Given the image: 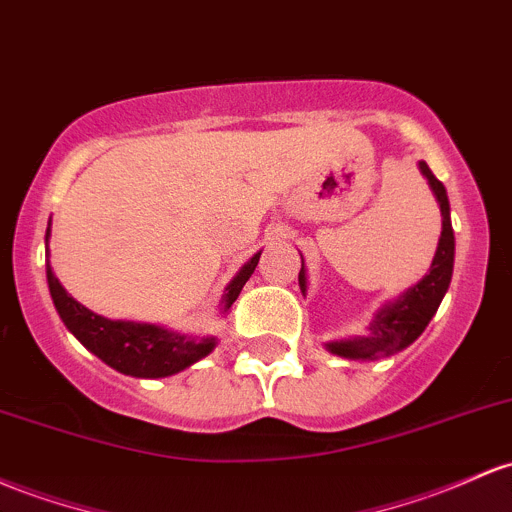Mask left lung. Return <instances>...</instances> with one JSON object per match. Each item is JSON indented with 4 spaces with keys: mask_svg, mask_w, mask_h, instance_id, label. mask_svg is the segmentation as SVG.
<instances>
[{
    "mask_svg": "<svg viewBox=\"0 0 512 512\" xmlns=\"http://www.w3.org/2000/svg\"><path fill=\"white\" fill-rule=\"evenodd\" d=\"M418 170L425 179H428L432 194H435L437 206H440L442 213V233L440 240H437V250L435 257H432L430 272L425 274L418 284H413L411 289L403 291L398 299L384 303V306L374 313L367 333L355 335V338L325 342V350L333 352V355L345 359H379L396 355V352L406 350L408 345H413V342L423 335V330L428 328L432 316H435L442 299H445L454 269V230L452 218H449L447 189L445 184L430 172V167L425 165L423 160L418 162ZM299 286L301 294L306 296L308 277L306 267H303V257Z\"/></svg>",
    "mask_w": 512,
    "mask_h": 512,
    "instance_id": "obj_1",
    "label": "left lung"
}]
</instances>
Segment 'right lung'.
Returning <instances> with one entry per match:
<instances>
[{"instance_id":"add662e5","label":"right lung","mask_w":512,"mask_h":512,"mask_svg":"<svg viewBox=\"0 0 512 512\" xmlns=\"http://www.w3.org/2000/svg\"><path fill=\"white\" fill-rule=\"evenodd\" d=\"M50 240V221L46 230V250ZM50 255V252H48ZM260 252L250 257L243 267L238 269L233 279H230L226 289H223L218 308L226 316L233 306L235 299L240 296L247 279L255 272L257 262H260ZM48 289L53 296L55 311L63 318L65 328L75 335L77 340L94 352L101 362L109 364L116 372L138 376V379H162V376H172L182 369L192 367L194 362L211 355L218 340L213 335H194V333H177V330L165 328V325L155 323H136V320H111L97 316L82 306L80 301L72 299L65 291V286L58 282L53 274V267H46Z\"/></svg>"}]
</instances>
